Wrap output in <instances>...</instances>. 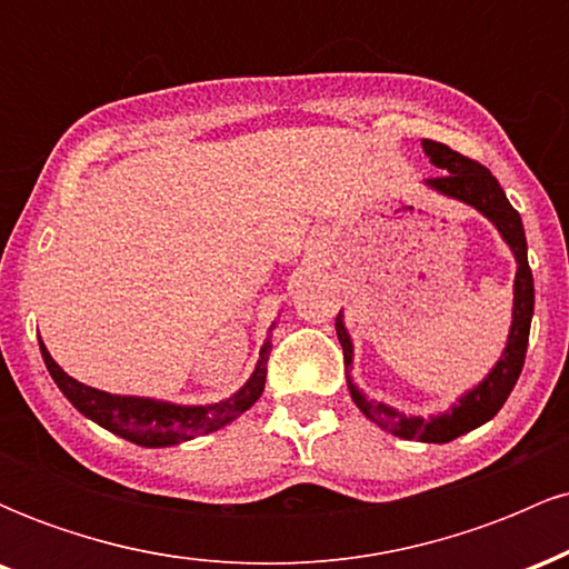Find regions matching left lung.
I'll list each match as a JSON object with an SVG mask.
<instances>
[{
  "mask_svg": "<svg viewBox=\"0 0 569 569\" xmlns=\"http://www.w3.org/2000/svg\"><path fill=\"white\" fill-rule=\"evenodd\" d=\"M422 149L433 162L436 168H441V176L428 179L426 184L433 187L436 192L447 194V198L462 200L468 206H473L476 211H481L485 217L498 227L502 240L511 246L516 257V283H513V323L511 335H508V345L502 350V358L495 363V369L489 371V377L481 385H476L473 390H468L466 396H460V401L455 403L452 411H443V415L428 417H407L401 411L380 401H369L361 390L348 380L350 396L356 401V407L369 417L371 422H377L382 430L398 436V439L409 441H428V443H447L457 439V436L468 433V430L485 426L487 420H492L498 415L506 398L511 396L516 380H519L521 367H525L527 356V342H530V323H532V310H535V286H532V270L527 262V238L525 227H521L519 211L508 202L506 192H502L498 179L487 171L481 162H476L466 154L455 152L447 143L441 141H422ZM337 337L345 352V367L352 363V342L345 331L342 316H337Z\"/></svg>",
  "mask_w": 569,
  "mask_h": 569,
  "instance_id": "left-lung-1",
  "label": "left lung"
}]
</instances>
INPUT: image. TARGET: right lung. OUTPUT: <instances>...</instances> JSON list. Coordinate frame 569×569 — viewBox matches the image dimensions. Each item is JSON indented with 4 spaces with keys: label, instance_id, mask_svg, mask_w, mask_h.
Here are the masks:
<instances>
[{
    "label": "right lung",
    "instance_id": "right-lung-1",
    "mask_svg": "<svg viewBox=\"0 0 569 569\" xmlns=\"http://www.w3.org/2000/svg\"><path fill=\"white\" fill-rule=\"evenodd\" d=\"M270 339L259 350V363L253 369L251 380L238 390L232 398L219 403H206V407H179V403L154 401V398H136V396H112L103 390L88 388V385L77 382L69 377L58 363L50 358L48 348L39 342L42 350L44 367L53 377L61 393L82 411L84 417L98 422L101 428L112 430L122 439L139 443V447H171L194 439V436L211 433L219 430L234 417L243 415L248 407L257 403L262 396L267 380V358H270Z\"/></svg>",
    "mask_w": 569,
    "mask_h": 569
}]
</instances>
